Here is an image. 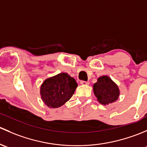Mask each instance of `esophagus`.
Wrapping results in <instances>:
<instances>
[{
	"label": "esophagus",
	"instance_id": "1",
	"mask_svg": "<svg viewBox=\"0 0 147 147\" xmlns=\"http://www.w3.org/2000/svg\"><path fill=\"white\" fill-rule=\"evenodd\" d=\"M80 83H81V85H88L89 84V82H88V81H81Z\"/></svg>",
	"mask_w": 147,
	"mask_h": 147
}]
</instances>
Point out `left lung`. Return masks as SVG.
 I'll use <instances>...</instances> for the list:
<instances>
[{"label": "left lung", "mask_w": 147, "mask_h": 147, "mask_svg": "<svg viewBox=\"0 0 147 147\" xmlns=\"http://www.w3.org/2000/svg\"><path fill=\"white\" fill-rule=\"evenodd\" d=\"M93 93L98 102L104 105L115 102L119 96L117 85L107 76H102L93 84Z\"/></svg>", "instance_id": "left-lung-1"}]
</instances>
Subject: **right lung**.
<instances>
[{
	"label": "right lung",
	"instance_id": "obj_1",
	"mask_svg": "<svg viewBox=\"0 0 147 147\" xmlns=\"http://www.w3.org/2000/svg\"><path fill=\"white\" fill-rule=\"evenodd\" d=\"M77 86L73 77L66 73L59 74L47 78L41 85V98L49 107L57 108L69 100Z\"/></svg>",
	"mask_w": 147,
	"mask_h": 147
}]
</instances>
